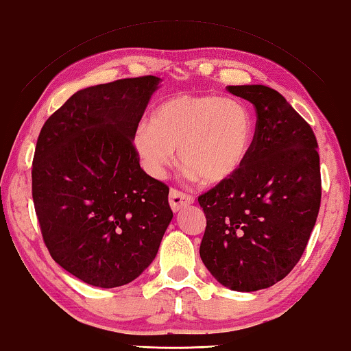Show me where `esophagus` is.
Segmentation results:
<instances>
[{
    "mask_svg": "<svg viewBox=\"0 0 351 351\" xmlns=\"http://www.w3.org/2000/svg\"><path fill=\"white\" fill-rule=\"evenodd\" d=\"M191 204H194V197L189 196V194H185L179 191V189L176 188H171L169 191V205L174 213L177 211H180L182 208H185V206H189Z\"/></svg>",
    "mask_w": 351,
    "mask_h": 351,
    "instance_id": "obj_1",
    "label": "esophagus"
}]
</instances>
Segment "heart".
<instances>
[{
	"label": "heart",
	"mask_w": 351,
	"mask_h": 351,
	"mask_svg": "<svg viewBox=\"0 0 351 351\" xmlns=\"http://www.w3.org/2000/svg\"><path fill=\"white\" fill-rule=\"evenodd\" d=\"M255 123L243 102L221 96L177 95L140 124L134 147L152 176H162L179 149V162L205 185H221L243 169Z\"/></svg>",
	"instance_id": "heart-1"
}]
</instances>
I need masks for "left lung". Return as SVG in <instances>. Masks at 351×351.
<instances>
[{
  "instance_id": "obj_1",
  "label": "left lung",
  "mask_w": 351,
  "mask_h": 351,
  "mask_svg": "<svg viewBox=\"0 0 351 351\" xmlns=\"http://www.w3.org/2000/svg\"><path fill=\"white\" fill-rule=\"evenodd\" d=\"M227 90L254 104L255 135L243 169L199 196L206 217L199 252L222 286L252 292L283 280L306 249L322 197L317 140L277 90Z\"/></svg>"
}]
</instances>
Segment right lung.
I'll use <instances>...</instances> for the list:
<instances>
[{"instance_id": "1", "label": "right lung", "mask_w": 351, "mask_h": 351, "mask_svg": "<svg viewBox=\"0 0 351 351\" xmlns=\"http://www.w3.org/2000/svg\"><path fill=\"white\" fill-rule=\"evenodd\" d=\"M162 79L79 90L40 130L32 199L53 260L97 288L140 277L172 219L169 188L140 166L134 135Z\"/></svg>"}]
</instances>
